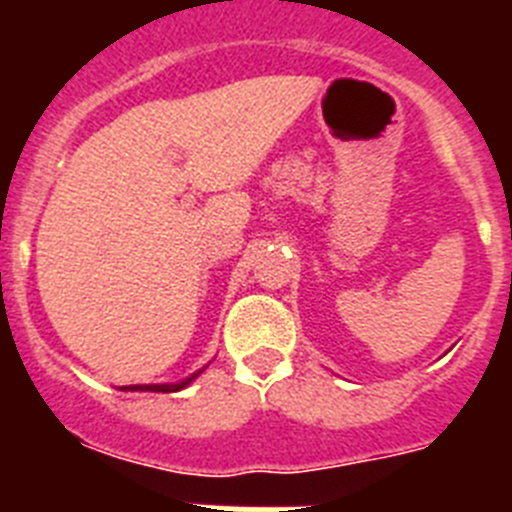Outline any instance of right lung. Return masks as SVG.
<instances>
[{"label":"right lung","instance_id":"1","mask_svg":"<svg viewBox=\"0 0 512 512\" xmlns=\"http://www.w3.org/2000/svg\"><path fill=\"white\" fill-rule=\"evenodd\" d=\"M207 366H202V369H197L194 374H189L187 379H182V382H166V384H125V387H120L122 392H179L184 390V387H189V384L194 382V379L200 377L202 372H205Z\"/></svg>","mask_w":512,"mask_h":512}]
</instances>
